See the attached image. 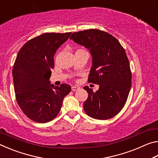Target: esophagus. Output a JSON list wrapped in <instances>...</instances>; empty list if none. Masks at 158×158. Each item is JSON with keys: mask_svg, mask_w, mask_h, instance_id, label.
I'll list each match as a JSON object with an SVG mask.
<instances>
[{"mask_svg": "<svg viewBox=\"0 0 158 158\" xmlns=\"http://www.w3.org/2000/svg\"><path fill=\"white\" fill-rule=\"evenodd\" d=\"M78 89H79V87H77V86H72V90H73V91H76Z\"/></svg>", "mask_w": 158, "mask_h": 158, "instance_id": "1", "label": "esophagus"}]
</instances>
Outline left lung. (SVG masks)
Masks as SVG:
<instances>
[{
    "label": "left lung",
    "mask_w": 158,
    "mask_h": 158,
    "mask_svg": "<svg viewBox=\"0 0 158 158\" xmlns=\"http://www.w3.org/2000/svg\"><path fill=\"white\" fill-rule=\"evenodd\" d=\"M69 38L90 50L92 67L88 81L100 86L96 92L84 87L89 93L84 103L85 112L95 119L111 118L123 108L132 84L125 49L116 37L98 29L75 32Z\"/></svg>",
    "instance_id": "left-lung-1"
}]
</instances>
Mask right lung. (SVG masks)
<instances>
[{
	"label": "right lung",
	"instance_id": "obj_1",
	"mask_svg": "<svg viewBox=\"0 0 158 158\" xmlns=\"http://www.w3.org/2000/svg\"><path fill=\"white\" fill-rule=\"evenodd\" d=\"M71 33H43L28 40L21 48L13 66L16 100L26 116L37 123L56 117L71 86L51 84V69L54 67L56 50Z\"/></svg>",
	"mask_w": 158,
	"mask_h": 158
}]
</instances>
